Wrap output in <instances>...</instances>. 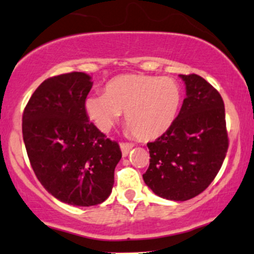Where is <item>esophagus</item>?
<instances>
[{
  "label": "esophagus",
  "instance_id": "1",
  "mask_svg": "<svg viewBox=\"0 0 254 254\" xmlns=\"http://www.w3.org/2000/svg\"><path fill=\"white\" fill-rule=\"evenodd\" d=\"M120 146H121L122 155H123V157H127V155H129L130 150L133 147V145L131 143H121Z\"/></svg>",
  "mask_w": 254,
  "mask_h": 254
}]
</instances>
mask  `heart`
I'll list each match as a JSON object with an SVG mask.
<instances>
[{"mask_svg": "<svg viewBox=\"0 0 254 254\" xmlns=\"http://www.w3.org/2000/svg\"><path fill=\"white\" fill-rule=\"evenodd\" d=\"M182 104L178 83L168 77L122 75L112 78L104 95H90L85 112L102 132H108L124 112L125 123L138 139L163 136L175 123Z\"/></svg>", "mask_w": 254, "mask_h": 254, "instance_id": "obj_1", "label": "heart"}]
</instances>
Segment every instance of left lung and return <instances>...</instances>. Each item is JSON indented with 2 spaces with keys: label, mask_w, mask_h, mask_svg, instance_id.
I'll list each match as a JSON object with an SVG mask.
<instances>
[{
  "label": "left lung",
  "mask_w": 254,
  "mask_h": 254,
  "mask_svg": "<svg viewBox=\"0 0 254 254\" xmlns=\"http://www.w3.org/2000/svg\"><path fill=\"white\" fill-rule=\"evenodd\" d=\"M179 77L186 98L172 127L147 143L151 158L143 179L159 197L184 201L201 193L216 178L229 138L219 92L195 73Z\"/></svg>",
  "instance_id": "1"
}]
</instances>
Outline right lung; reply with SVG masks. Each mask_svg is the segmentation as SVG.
Returning <instances> with one entry per match:
<instances>
[{"label":"right lung","instance_id":"1","mask_svg":"<svg viewBox=\"0 0 254 254\" xmlns=\"http://www.w3.org/2000/svg\"><path fill=\"white\" fill-rule=\"evenodd\" d=\"M91 77L70 72L44 81L29 99L22 133L31 168L63 203L94 206L110 195L122 151L89 121Z\"/></svg>","mask_w":254,"mask_h":254}]
</instances>
